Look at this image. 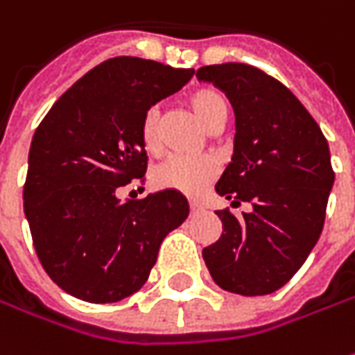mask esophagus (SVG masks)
Segmentation results:
<instances>
[{
	"label": "esophagus",
	"instance_id": "esophagus-1",
	"mask_svg": "<svg viewBox=\"0 0 355 355\" xmlns=\"http://www.w3.org/2000/svg\"><path fill=\"white\" fill-rule=\"evenodd\" d=\"M190 208H192V212H200L202 208H204V204L198 200H190Z\"/></svg>",
	"mask_w": 355,
	"mask_h": 355
}]
</instances>
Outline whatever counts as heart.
Here are the masks:
<instances>
[{
	"mask_svg": "<svg viewBox=\"0 0 355 355\" xmlns=\"http://www.w3.org/2000/svg\"><path fill=\"white\" fill-rule=\"evenodd\" d=\"M189 107L206 129L227 119V102L214 88H202L190 94ZM141 143L145 151L157 155L161 151L159 114L149 110L141 121ZM218 175V163L212 157H171L153 173V182L159 189H171L184 194H200Z\"/></svg>",
	"mask_w": 355,
	"mask_h": 355,
	"instance_id": "heart-1",
	"label": "heart"
}]
</instances>
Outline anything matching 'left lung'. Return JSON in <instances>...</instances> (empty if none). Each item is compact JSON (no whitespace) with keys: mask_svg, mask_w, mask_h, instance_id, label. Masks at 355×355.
<instances>
[{"mask_svg":"<svg viewBox=\"0 0 355 355\" xmlns=\"http://www.w3.org/2000/svg\"><path fill=\"white\" fill-rule=\"evenodd\" d=\"M196 76L226 94L236 114L232 163L216 192L232 206L251 204L243 218L216 212L224 232L202 257L224 291L275 293L322 234L334 184L328 141L299 98L259 68L226 62L198 68Z\"/></svg>","mask_w":355,"mask_h":355,"instance_id":"left-lung-1","label":"left lung"}]
</instances>
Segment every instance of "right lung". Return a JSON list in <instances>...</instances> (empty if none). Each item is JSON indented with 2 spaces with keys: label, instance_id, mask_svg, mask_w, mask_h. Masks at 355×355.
Masks as SVG:
<instances>
[{
  "label": "right lung",
  "instance_id": "add662e5",
  "mask_svg": "<svg viewBox=\"0 0 355 355\" xmlns=\"http://www.w3.org/2000/svg\"><path fill=\"white\" fill-rule=\"evenodd\" d=\"M192 74V68L116 56L70 86L39 123L23 206L39 261L68 295L98 304L133 295L151 273L161 241L187 220L189 200L178 190L128 202L117 192L147 171L145 114Z\"/></svg>",
  "mask_w": 355,
  "mask_h": 355
}]
</instances>
